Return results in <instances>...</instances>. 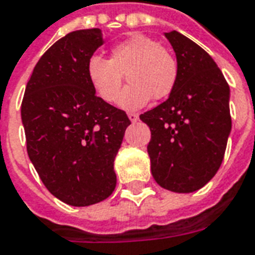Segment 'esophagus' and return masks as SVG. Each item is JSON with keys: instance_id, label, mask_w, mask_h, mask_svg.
Here are the masks:
<instances>
[{"instance_id": "34e87169", "label": "esophagus", "mask_w": 255, "mask_h": 255, "mask_svg": "<svg viewBox=\"0 0 255 255\" xmlns=\"http://www.w3.org/2000/svg\"><path fill=\"white\" fill-rule=\"evenodd\" d=\"M128 117L131 122H135L138 120V114L137 113H128Z\"/></svg>"}]
</instances>
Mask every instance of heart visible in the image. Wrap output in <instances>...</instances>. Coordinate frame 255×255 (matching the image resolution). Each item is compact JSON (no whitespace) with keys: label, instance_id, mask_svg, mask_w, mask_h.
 Here are the masks:
<instances>
[{"label":"heart","instance_id":"1","mask_svg":"<svg viewBox=\"0 0 255 255\" xmlns=\"http://www.w3.org/2000/svg\"><path fill=\"white\" fill-rule=\"evenodd\" d=\"M130 84L121 96L124 109L143 108L154 97L163 100L174 90L178 80V65L169 50L155 39L143 34H133L110 49L109 60L92 56L86 74L94 92L109 104L121 96L123 74Z\"/></svg>","mask_w":255,"mask_h":255}]
</instances>
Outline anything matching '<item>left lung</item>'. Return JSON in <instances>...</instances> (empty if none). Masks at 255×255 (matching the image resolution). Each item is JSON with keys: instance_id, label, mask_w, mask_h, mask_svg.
<instances>
[{"instance_id": "left-lung-1", "label": "left lung", "mask_w": 255, "mask_h": 255, "mask_svg": "<svg viewBox=\"0 0 255 255\" xmlns=\"http://www.w3.org/2000/svg\"><path fill=\"white\" fill-rule=\"evenodd\" d=\"M174 49L178 80L165 102L141 114L150 128L147 153L155 182L191 193L216 175L232 130L230 89L212 57L178 31L165 33Z\"/></svg>"}]
</instances>
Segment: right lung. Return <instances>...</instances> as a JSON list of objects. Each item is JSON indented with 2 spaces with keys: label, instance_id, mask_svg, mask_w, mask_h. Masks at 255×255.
Listing matches in <instances>:
<instances>
[{
  "label": "right lung",
  "instance_id": "add662e5",
  "mask_svg": "<svg viewBox=\"0 0 255 255\" xmlns=\"http://www.w3.org/2000/svg\"><path fill=\"white\" fill-rule=\"evenodd\" d=\"M102 43L97 27L53 43L34 66L21 105L31 163L47 190L72 206L94 205L113 193L114 158L130 125L124 110L96 96L86 74Z\"/></svg>",
  "mask_w": 255,
  "mask_h": 255
}]
</instances>
